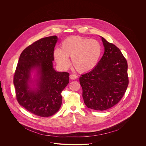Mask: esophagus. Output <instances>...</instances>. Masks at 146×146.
<instances>
[{"mask_svg": "<svg viewBox=\"0 0 146 146\" xmlns=\"http://www.w3.org/2000/svg\"><path fill=\"white\" fill-rule=\"evenodd\" d=\"M77 78H78V76L76 75H75V74H71L70 75V78L71 79H72V80L76 79Z\"/></svg>", "mask_w": 146, "mask_h": 146, "instance_id": "obj_1", "label": "esophagus"}]
</instances>
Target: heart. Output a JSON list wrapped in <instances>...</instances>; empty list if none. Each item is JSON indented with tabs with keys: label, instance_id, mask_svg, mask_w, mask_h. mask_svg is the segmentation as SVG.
<instances>
[{
	"label": "heart",
	"instance_id": "1",
	"mask_svg": "<svg viewBox=\"0 0 146 146\" xmlns=\"http://www.w3.org/2000/svg\"><path fill=\"white\" fill-rule=\"evenodd\" d=\"M101 54L102 46L97 40L72 36L63 41L61 49L56 48L54 50V57L62 68L68 67V57L71 58L75 69L80 72H86L97 66Z\"/></svg>",
	"mask_w": 146,
	"mask_h": 146
}]
</instances>
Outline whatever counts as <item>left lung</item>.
Returning a JSON list of instances; mask_svg holds the SVG:
<instances>
[{
  "mask_svg": "<svg viewBox=\"0 0 146 146\" xmlns=\"http://www.w3.org/2000/svg\"><path fill=\"white\" fill-rule=\"evenodd\" d=\"M104 52L90 71L79 78L88 108L104 111L117 104L128 86L127 63L120 50L101 36Z\"/></svg>",
  "mask_w": 146,
  "mask_h": 146,
  "instance_id": "obj_1",
  "label": "left lung"
}]
</instances>
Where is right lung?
<instances>
[{
	"label": "right lung",
	"mask_w": 146,
	"mask_h": 146,
	"mask_svg": "<svg viewBox=\"0 0 146 146\" xmlns=\"http://www.w3.org/2000/svg\"><path fill=\"white\" fill-rule=\"evenodd\" d=\"M57 40L56 36L46 37L26 48L21 53L14 75L19 104L41 117L51 116L59 110L61 93L69 83V74L56 71L53 66ZM34 70L37 74L33 81L31 72Z\"/></svg>",
	"instance_id": "obj_1"
}]
</instances>
